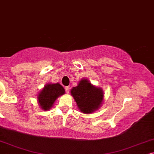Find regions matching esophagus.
Returning a JSON list of instances; mask_svg holds the SVG:
<instances>
[{
    "instance_id": "obj_1",
    "label": "esophagus",
    "mask_w": 154,
    "mask_h": 154,
    "mask_svg": "<svg viewBox=\"0 0 154 154\" xmlns=\"http://www.w3.org/2000/svg\"><path fill=\"white\" fill-rule=\"evenodd\" d=\"M69 89H70V88H69V87H65V91H66L67 94H68L69 92Z\"/></svg>"
}]
</instances>
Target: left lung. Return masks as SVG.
I'll return each instance as SVG.
<instances>
[{"instance_id": "1", "label": "left lung", "mask_w": 154, "mask_h": 154, "mask_svg": "<svg viewBox=\"0 0 154 154\" xmlns=\"http://www.w3.org/2000/svg\"><path fill=\"white\" fill-rule=\"evenodd\" d=\"M71 95L82 112L91 113L101 107L103 100V91L101 88L91 85L87 79L79 81L77 87L71 89Z\"/></svg>"}]
</instances>
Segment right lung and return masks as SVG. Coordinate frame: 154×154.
I'll use <instances>...</instances> for the list:
<instances>
[{
    "label": "right lung",
    "instance_id": "obj_1",
    "mask_svg": "<svg viewBox=\"0 0 154 154\" xmlns=\"http://www.w3.org/2000/svg\"><path fill=\"white\" fill-rule=\"evenodd\" d=\"M65 89L59 83L47 84L38 95V103L42 110L51 109L54 102L65 94Z\"/></svg>",
    "mask_w": 154,
    "mask_h": 154
}]
</instances>
